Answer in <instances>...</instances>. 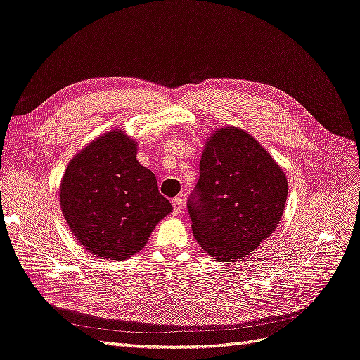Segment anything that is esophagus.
Returning a JSON list of instances; mask_svg holds the SVG:
<instances>
[{"instance_id":"obj_1","label":"esophagus","mask_w":360,"mask_h":360,"mask_svg":"<svg viewBox=\"0 0 360 360\" xmlns=\"http://www.w3.org/2000/svg\"><path fill=\"white\" fill-rule=\"evenodd\" d=\"M172 205H174L175 214H181L182 213V210H184V200H182V197H175L174 200H172Z\"/></svg>"}]
</instances>
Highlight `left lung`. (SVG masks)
<instances>
[{"mask_svg":"<svg viewBox=\"0 0 360 360\" xmlns=\"http://www.w3.org/2000/svg\"><path fill=\"white\" fill-rule=\"evenodd\" d=\"M288 182L256 139L238 128L217 129L200 160L188 200L200 247L219 262H236L269 238L283 217Z\"/></svg>","mask_w":360,"mask_h":360,"instance_id":"8db88e82","label":"left lung"}]
</instances>
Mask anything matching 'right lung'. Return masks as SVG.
<instances>
[{
  "label": "right lung",
  "instance_id": "1",
  "mask_svg": "<svg viewBox=\"0 0 360 360\" xmlns=\"http://www.w3.org/2000/svg\"><path fill=\"white\" fill-rule=\"evenodd\" d=\"M60 207L76 240L104 260H124L143 250L172 212L153 172L136 160V143L119 129L94 139L70 160Z\"/></svg>",
  "mask_w": 360,
  "mask_h": 360
}]
</instances>
